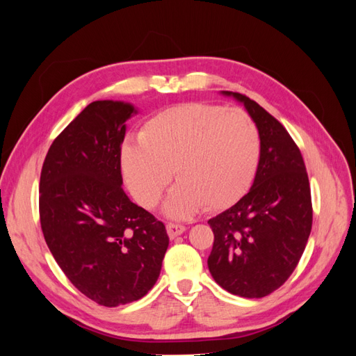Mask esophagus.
<instances>
[{
	"label": "esophagus",
	"mask_w": 356,
	"mask_h": 356,
	"mask_svg": "<svg viewBox=\"0 0 356 356\" xmlns=\"http://www.w3.org/2000/svg\"><path fill=\"white\" fill-rule=\"evenodd\" d=\"M166 230H168L169 238H170V239H175L177 236H179V234H182V233L186 232V225H182V224H174V222H169V224L166 225Z\"/></svg>",
	"instance_id": "34e87169"
}]
</instances>
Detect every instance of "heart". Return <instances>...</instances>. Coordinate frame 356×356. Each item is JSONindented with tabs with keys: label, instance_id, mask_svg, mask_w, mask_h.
I'll return each mask as SVG.
<instances>
[{
	"label": "heart",
	"instance_id": "obj_1",
	"mask_svg": "<svg viewBox=\"0 0 356 356\" xmlns=\"http://www.w3.org/2000/svg\"><path fill=\"white\" fill-rule=\"evenodd\" d=\"M260 153V132L250 114L236 106L187 102L147 118L138 141L123 144L120 161L132 196L148 209L175 174L178 182L165 211L186 218L239 200L255 177Z\"/></svg>",
	"mask_w": 356,
	"mask_h": 356
}]
</instances>
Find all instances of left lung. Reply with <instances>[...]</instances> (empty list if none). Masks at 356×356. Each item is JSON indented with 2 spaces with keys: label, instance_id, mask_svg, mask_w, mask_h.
I'll use <instances>...</instances> for the list:
<instances>
[{
  "label": "left lung",
  "instance_id": "obj_1",
  "mask_svg": "<svg viewBox=\"0 0 356 356\" xmlns=\"http://www.w3.org/2000/svg\"><path fill=\"white\" fill-rule=\"evenodd\" d=\"M224 95L252 117L261 153L251 190L208 221L213 232L208 267L229 293L261 298L285 284L303 255L314 217L309 177L294 139L272 114L242 93Z\"/></svg>",
  "mask_w": 356,
  "mask_h": 356
}]
</instances>
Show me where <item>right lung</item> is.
Returning <instances> with one entry per match:
<instances>
[{"mask_svg": "<svg viewBox=\"0 0 356 356\" xmlns=\"http://www.w3.org/2000/svg\"><path fill=\"white\" fill-rule=\"evenodd\" d=\"M131 104L95 101L50 145L40 177V222L71 284L106 307L143 298L169 245L165 224L122 188Z\"/></svg>", "mask_w": 356, "mask_h": 356, "instance_id": "right-lung-1", "label": "right lung"}]
</instances>
